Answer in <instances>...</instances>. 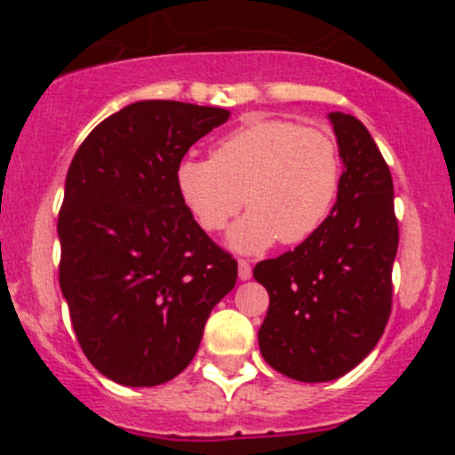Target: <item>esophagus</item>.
Segmentation results:
<instances>
[{
	"instance_id": "obj_1",
	"label": "esophagus",
	"mask_w": 455,
	"mask_h": 455,
	"mask_svg": "<svg viewBox=\"0 0 455 455\" xmlns=\"http://www.w3.org/2000/svg\"><path fill=\"white\" fill-rule=\"evenodd\" d=\"M237 275H240L242 282H246V279L253 277V270H251V264L246 259H240L237 261Z\"/></svg>"
}]
</instances>
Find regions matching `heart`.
Segmentation results:
<instances>
[{
  "label": "heart",
  "instance_id": "b5f03b06",
  "mask_svg": "<svg viewBox=\"0 0 455 455\" xmlns=\"http://www.w3.org/2000/svg\"><path fill=\"white\" fill-rule=\"evenodd\" d=\"M341 180L337 140L286 118H253L215 142L211 158L187 156L176 167L178 196L206 233L222 231L244 202L251 206L227 235L237 253L313 237L332 213Z\"/></svg>",
  "mask_w": 455,
  "mask_h": 455
}]
</instances>
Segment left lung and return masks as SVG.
Instances as JSON below:
<instances>
[{
	"mask_svg": "<svg viewBox=\"0 0 455 455\" xmlns=\"http://www.w3.org/2000/svg\"><path fill=\"white\" fill-rule=\"evenodd\" d=\"M328 118L343 160L337 204L313 237L253 270L270 297L261 356L304 383L339 379L374 350L392 313L398 249L392 173L379 147L359 118Z\"/></svg>",
	"mask_w": 455,
	"mask_h": 455,
	"instance_id": "8db88e82",
	"label": "left lung"
}]
</instances>
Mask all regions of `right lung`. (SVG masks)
Masks as SVG:
<instances>
[{
    "mask_svg": "<svg viewBox=\"0 0 455 455\" xmlns=\"http://www.w3.org/2000/svg\"><path fill=\"white\" fill-rule=\"evenodd\" d=\"M222 108L136 100L90 132L66 176L59 283L87 361L114 383L154 387L198 352L237 261L182 204L176 167L228 121Z\"/></svg>",
    "mask_w": 455,
    "mask_h": 455,
    "instance_id": "obj_1",
    "label": "right lung"
}]
</instances>
